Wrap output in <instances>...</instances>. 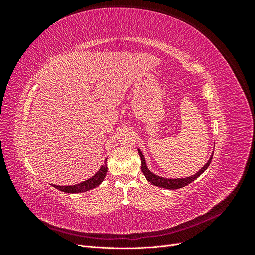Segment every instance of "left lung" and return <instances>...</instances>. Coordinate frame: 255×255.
Wrapping results in <instances>:
<instances>
[{
    "instance_id": "8db88e82",
    "label": "left lung",
    "mask_w": 255,
    "mask_h": 255,
    "mask_svg": "<svg viewBox=\"0 0 255 255\" xmlns=\"http://www.w3.org/2000/svg\"><path fill=\"white\" fill-rule=\"evenodd\" d=\"M138 153H139V156L141 158V170L145 176V179L148 180V182H150L152 185H155V186L166 188V189H179V188L185 187L186 185L190 184L191 182H194L206 170L208 166H210L211 161L213 159V154H214V152H213L210 159L207 160V163L201 169H200V170L196 174L188 176V177H182V179H167V177L158 176L156 174H154L152 171H150L148 166H146L145 158L143 156L142 152L140 151V149H138Z\"/></svg>"
}]
</instances>
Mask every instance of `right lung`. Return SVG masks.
Here are the masks:
<instances>
[{
	"instance_id": "add662e5",
	"label": "right lung",
	"mask_w": 255,
	"mask_h": 255,
	"mask_svg": "<svg viewBox=\"0 0 255 255\" xmlns=\"http://www.w3.org/2000/svg\"><path fill=\"white\" fill-rule=\"evenodd\" d=\"M106 172H107V165L104 163V165H102L101 168L99 169V171L94 176H91L90 179L86 181L75 184V185H68V186H61V185H52V186L60 191L67 192V194H80V192H85L98 187L99 185L103 182Z\"/></svg>"
}]
</instances>
